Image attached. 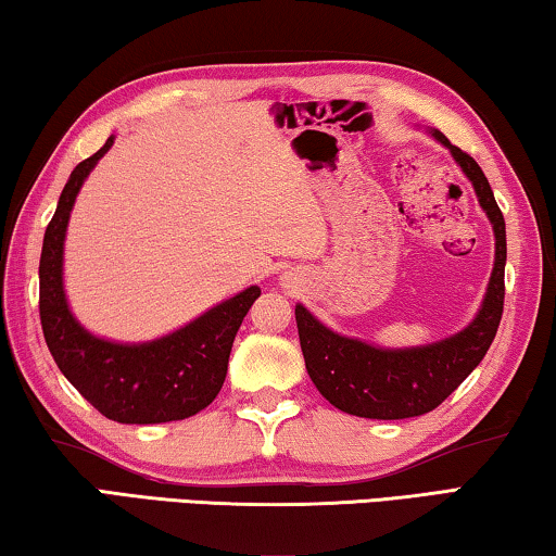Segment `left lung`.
Instances as JSON below:
<instances>
[{
    "mask_svg": "<svg viewBox=\"0 0 556 556\" xmlns=\"http://www.w3.org/2000/svg\"><path fill=\"white\" fill-rule=\"evenodd\" d=\"M426 132L451 152V157L476 189L478 204L488 222L493 224V273H490L476 317L451 338L418 344V348H379L359 338H348L323 325L303 303L295 305L300 350H303L307 375L327 402L352 416L394 421V418L433 412L485 357L495 340L500 317H503L507 261L503 212L478 162L451 144L435 127Z\"/></svg>",
    "mask_w": 556,
    "mask_h": 556,
    "instance_id": "8db88e82",
    "label": "left lung"
}]
</instances>
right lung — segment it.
Returning <instances> with one entry per match:
<instances>
[{"mask_svg": "<svg viewBox=\"0 0 556 556\" xmlns=\"http://www.w3.org/2000/svg\"><path fill=\"white\" fill-rule=\"evenodd\" d=\"M113 142L115 135L71 172L43 233L39 263L43 338L61 375L111 421H181L206 408L222 391L233 338L261 288L249 286L157 340L115 342L86 330L71 313L63 288V243L80 187Z\"/></svg>", "mask_w": 556, "mask_h": 556, "instance_id": "add662e5", "label": "right lung"}]
</instances>
